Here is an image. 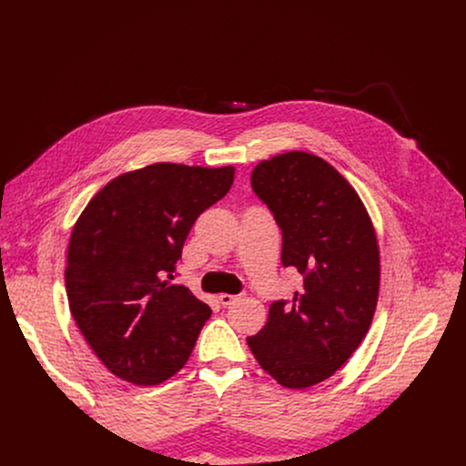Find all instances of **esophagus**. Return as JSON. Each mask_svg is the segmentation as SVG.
<instances>
[{"instance_id":"34e87169","label":"esophagus","mask_w":466,"mask_h":466,"mask_svg":"<svg viewBox=\"0 0 466 466\" xmlns=\"http://www.w3.org/2000/svg\"><path fill=\"white\" fill-rule=\"evenodd\" d=\"M238 299H241V295H228V293H221L219 295V302L227 308V306H232Z\"/></svg>"}]
</instances>
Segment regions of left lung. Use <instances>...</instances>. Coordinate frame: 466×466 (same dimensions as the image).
<instances>
[{
    "mask_svg": "<svg viewBox=\"0 0 466 466\" xmlns=\"http://www.w3.org/2000/svg\"><path fill=\"white\" fill-rule=\"evenodd\" d=\"M250 186L282 230V265L295 268L304 286L291 302L275 300L247 343L280 385L306 389L334 374L372 322L376 234L354 187L315 155L291 151L263 160Z\"/></svg>",
    "mask_w": 466,
    "mask_h": 466,
    "instance_id": "left-lung-1",
    "label": "left lung"
}]
</instances>
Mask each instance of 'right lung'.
Segmentation results:
<instances>
[{
    "mask_svg": "<svg viewBox=\"0 0 466 466\" xmlns=\"http://www.w3.org/2000/svg\"><path fill=\"white\" fill-rule=\"evenodd\" d=\"M234 167L153 164L110 180L77 219L66 265L72 315L103 365L157 385L187 361L212 309L171 284L184 241Z\"/></svg>",
    "mask_w": 466,
    "mask_h": 466,
    "instance_id": "obj_1",
    "label": "right lung"
}]
</instances>
